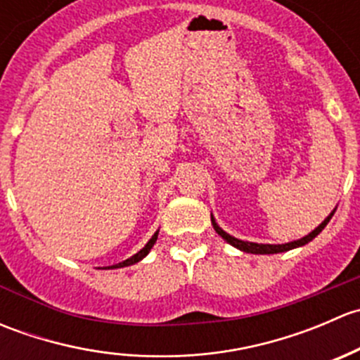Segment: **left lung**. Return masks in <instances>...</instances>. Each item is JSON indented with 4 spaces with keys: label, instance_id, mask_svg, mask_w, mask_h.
<instances>
[{
    "label": "left lung",
    "instance_id": "8db88e82",
    "mask_svg": "<svg viewBox=\"0 0 360 360\" xmlns=\"http://www.w3.org/2000/svg\"><path fill=\"white\" fill-rule=\"evenodd\" d=\"M335 212H336V207L333 209V212L329 214V216L326 217V219L322 221V223L319 224L317 228H315L314 231H310L308 235H304V237L300 238V240L288 242V244H256V242L240 240V238H235V237H231L230 233H226V231H224L223 228H221L219 224L216 223V217H214L212 214H210V221H212V226H214V230H216V233L221 235V237H223L224 240L228 242V244L233 245V248H237L238 250H242V252H248V254H277V252H285V250L301 248V245H304V244H308V242L314 240V238L317 237V235L321 233V231L324 230L326 226H328V223L331 221L333 214H335Z\"/></svg>",
    "mask_w": 360,
    "mask_h": 360
}]
</instances>
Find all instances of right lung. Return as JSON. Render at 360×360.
I'll use <instances>...</instances> for the list:
<instances>
[{
    "label": "right lung",
    "instance_id": "obj_1",
    "mask_svg": "<svg viewBox=\"0 0 360 360\" xmlns=\"http://www.w3.org/2000/svg\"><path fill=\"white\" fill-rule=\"evenodd\" d=\"M157 238H158V230L155 231L153 237H151L150 240H148V244L144 245V248L141 249L139 252H136V254H134V256H130L129 259L122 261V263H118V264H111V266H106V268H108V270H115V268H125V266H130V264L139 263L141 259H144V257H146L148 254H150V250H151V248H153V245H155V242H157Z\"/></svg>",
    "mask_w": 360,
    "mask_h": 360
}]
</instances>
